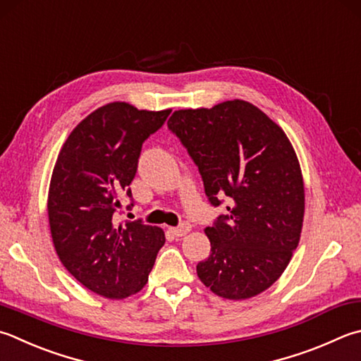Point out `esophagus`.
<instances>
[{
	"label": "esophagus",
	"mask_w": 361,
	"mask_h": 361,
	"mask_svg": "<svg viewBox=\"0 0 361 361\" xmlns=\"http://www.w3.org/2000/svg\"><path fill=\"white\" fill-rule=\"evenodd\" d=\"M169 231H171V234H174L176 237H182V235H185V234L190 233V231H192V224L182 223L180 226H178V228H169Z\"/></svg>",
	"instance_id": "esophagus-1"
}]
</instances>
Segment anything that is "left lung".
Instances as JSON below:
<instances>
[{"label": "left lung", "instance_id": "obj_1", "mask_svg": "<svg viewBox=\"0 0 361 361\" xmlns=\"http://www.w3.org/2000/svg\"><path fill=\"white\" fill-rule=\"evenodd\" d=\"M168 128L198 166L209 201H231L204 229L210 256L196 265L200 280L228 300L261 294L286 270L303 226V176L289 138L240 99L174 111Z\"/></svg>", "mask_w": 361, "mask_h": 361}]
</instances>
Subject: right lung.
Listing matches in <instances>:
<instances>
[{
    "label": "right lung",
    "instance_id": "1",
    "mask_svg": "<svg viewBox=\"0 0 361 361\" xmlns=\"http://www.w3.org/2000/svg\"><path fill=\"white\" fill-rule=\"evenodd\" d=\"M169 113L111 102L87 114L58 154L47 201L53 245L67 271L94 294L111 300L137 294L165 243L159 226L116 223V212L121 196H132L142 142Z\"/></svg>",
    "mask_w": 361,
    "mask_h": 361
}]
</instances>
